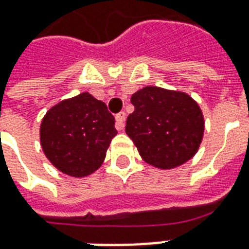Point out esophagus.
Segmentation results:
<instances>
[{
  "mask_svg": "<svg viewBox=\"0 0 249 249\" xmlns=\"http://www.w3.org/2000/svg\"><path fill=\"white\" fill-rule=\"evenodd\" d=\"M125 119H126V115H125V112H120L119 115H116V129H117V130L124 129Z\"/></svg>",
  "mask_w": 249,
  "mask_h": 249,
  "instance_id": "obj_1",
  "label": "esophagus"
}]
</instances>
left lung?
<instances>
[{
	"label": "left lung",
	"mask_w": 249,
	"mask_h": 249,
	"mask_svg": "<svg viewBox=\"0 0 249 249\" xmlns=\"http://www.w3.org/2000/svg\"><path fill=\"white\" fill-rule=\"evenodd\" d=\"M130 101L134 112L125 132L143 161L170 170L194 157L203 140L204 116L189 93L148 86L134 92Z\"/></svg>",
	"instance_id": "left-lung-1"
}]
</instances>
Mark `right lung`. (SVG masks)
<instances>
[{"mask_svg": "<svg viewBox=\"0 0 249 249\" xmlns=\"http://www.w3.org/2000/svg\"><path fill=\"white\" fill-rule=\"evenodd\" d=\"M117 130L106 103L89 92L64 99L42 119L39 140L51 165L63 174L84 178L103 165Z\"/></svg>", "mask_w": 249, "mask_h": 249, "instance_id": "1", "label": "right lung"}]
</instances>
